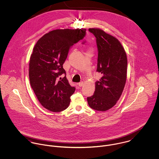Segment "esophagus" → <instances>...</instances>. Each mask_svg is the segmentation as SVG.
Wrapping results in <instances>:
<instances>
[{
  "label": "esophagus",
  "mask_w": 159,
  "mask_h": 159,
  "mask_svg": "<svg viewBox=\"0 0 159 159\" xmlns=\"http://www.w3.org/2000/svg\"><path fill=\"white\" fill-rule=\"evenodd\" d=\"M78 85L80 87H82V86L84 85V83H83V81H81V82L78 83Z\"/></svg>",
  "instance_id": "1"
}]
</instances>
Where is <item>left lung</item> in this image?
<instances>
[{"label":"left lung","instance_id":"left-lung-1","mask_svg":"<svg viewBox=\"0 0 159 159\" xmlns=\"http://www.w3.org/2000/svg\"><path fill=\"white\" fill-rule=\"evenodd\" d=\"M89 31L96 38L97 71L102 76L95 82L94 93L87 100L91 108L105 111L116 104L124 90L127 79V55L116 37L98 28H90Z\"/></svg>","mask_w":159,"mask_h":159}]
</instances>
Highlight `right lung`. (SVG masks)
Returning <instances> with one entry per match:
<instances>
[{"mask_svg":"<svg viewBox=\"0 0 159 159\" xmlns=\"http://www.w3.org/2000/svg\"><path fill=\"white\" fill-rule=\"evenodd\" d=\"M86 29H56L41 37L33 49L29 61L30 86L46 109L60 112L68 108L75 91L65 76L63 64L71 46L86 35Z\"/></svg>","mask_w":159,"mask_h":159,"instance_id":"right-lung-1","label":"right lung"}]
</instances>
